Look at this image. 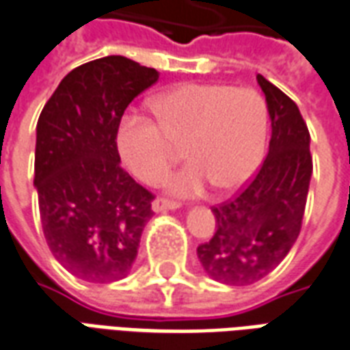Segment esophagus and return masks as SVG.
<instances>
[{"label":"esophagus","mask_w":350,"mask_h":350,"mask_svg":"<svg viewBox=\"0 0 350 350\" xmlns=\"http://www.w3.org/2000/svg\"><path fill=\"white\" fill-rule=\"evenodd\" d=\"M180 208V204L178 202L172 200H165V198H155L152 202V209H154V213H163V211H174V209Z\"/></svg>","instance_id":"obj_1"}]
</instances>
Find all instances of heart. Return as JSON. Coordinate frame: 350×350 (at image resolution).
<instances>
[{"mask_svg":"<svg viewBox=\"0 0 350 350\" xmlns=\"http://www.w3.org/2000/svg\"><path fill=\"white\" fill-rule=\"evenodd\" d=\"M157 122L131 111L116 131L124 165L146 183L157 182L183 146L189 165L165 180L174 196H200L208 185L235 191L254 176L265 152L267 103L252 89L183 83L152 100Z\"/></svg>","mask_w":350,"mask_h":350,"instance_id":"1","label":"heart"}]
</instances>
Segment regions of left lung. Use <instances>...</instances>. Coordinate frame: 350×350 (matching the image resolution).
<instances>
[{"label": "left lung", "instance_id": "left-lung-1", "mask_svg": "<svg viewBox=\"0 0 350 350\" xmlns=\"http://www.w3.org/2000/svg\"><path fill=\"white\" fill-rule=\"evenodd\" d=\"M256 79L271 118L269 154L247 189L211 209L217 230L196 248L209 278L226 286L254 284L286 258L299 237L313 170L297 103L260 74Z\"/></svg>", "mask_w": 350, "mask_h": 350}]
</instances>
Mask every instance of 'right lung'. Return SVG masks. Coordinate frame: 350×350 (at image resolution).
<instances>
[{
	"label": "right lung",
	"instance_id": "right-lung-1",
	"mask_svg": "<svg viewBox=\"0 0 350 350\" xmlns=\"http://www.w3.org/2000/svg\"><path fill=\"white\" fill-rule=\"evenodd\" d=\"M159 79L122 55L85 63L59 83L37 124L35 189L51 254L96 284L122 280L154 196L120 167L116 131L133 98Z\"/></svg>",
	"mask_w": 350,
	"mask_h": 350
}]
</instances>
